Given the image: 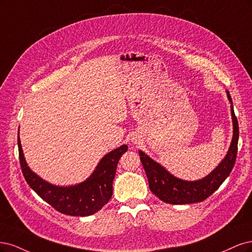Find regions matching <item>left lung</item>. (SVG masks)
Here are the masks:
<instances>
[{
	"label": "left lung",
	"instance_id": "1",
	"mask_svg": "<svg viewBox=\"0 0 252 252\" xmlns=\"http://www.w3.org/2000/svg\"><path fill=\"white\" fill-rule=\"evenodd\" d=\"M226 94L231 109L233 127L232 140L224 159L206 177L194 181L179 179L170 174L158 162L153 160L144 152L139 151L141 163L148 176L150 189L161 201L169 203V204H190V203L202 202L220 188V185L231 173L238 152L239 125L237 117L234 115L230 94L228 91H226Z\"/></svg>",
	"mask_w": 252,
	"mask_h": 252
}]
</instances>
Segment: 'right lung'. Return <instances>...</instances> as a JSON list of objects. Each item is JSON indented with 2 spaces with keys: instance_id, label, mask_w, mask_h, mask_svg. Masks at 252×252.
<instances>
[{
  "instance_id": "right-lung-1",
  "label": "right lung",
  "mask_w": 252,
  "mask_h": 252,
  "mask_svg": "<svg viewBox=\"0 0 252 252\" xmlns=\"http://www.w3.org/2000/svg\"><path fill=\"white\" fill-rule=\"evenodd\" d=\"M18 145L22 172L30 188L58 212L75 217L91 216L109 202L113 194V180L119 159L127 151V145L124 144L108 153L85 181L75 185L58 186L32 172L24 157L20 136Z\"/></svg>"
}]
</instances>
